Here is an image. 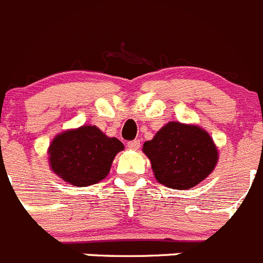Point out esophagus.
<instances>
[{
	"instance_id": "obj_1",
	"label": "esophagus",
	"mask_w": 263,
	"mask_h": 263,
	"mask_svg": "<svg viewBox=\"0 0 263 263\" xmlns=\"http://www.w3.org/2000/svg\"><path fill=\"white\" fill-rule=\"evenodd\" d=\"M127 147H129L130 150H138V148L141 147V143H139L138 139H134V141L127 142Z\"/></svg>"
}]
</instances>
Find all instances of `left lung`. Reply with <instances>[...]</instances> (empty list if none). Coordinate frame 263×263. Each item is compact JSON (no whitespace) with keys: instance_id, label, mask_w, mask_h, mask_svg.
<instances>
[{"instance_id":"8db88e82","label":"left lung","mask_w":263,"mask_h":263,"mask_svg":"<svg viewBox=\"0 0 263 263\" xmlns=\"http://www.w3.org/2000/svg\"><path fill=\"white\" fill-rule=\"evenodd\" d=\"M158 182L175 190H188L205 179L217 162V148L203 129L168 122L143 143Z\"/></svg>"}]
</instances>
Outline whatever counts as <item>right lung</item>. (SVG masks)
Wrapping results in <instances>:
<instances>
[{
    "mask_svg": "<svg viewBox=\"0 0 263 263\" xmlns=\"http://www.w3.org/2000/svg\"><path fill=\"white\" fill-rule=\"evenodd\" d=\"M124 150L96 126H81L55 137L48 148L52 171L69 184L87 187L108 175L116 154Z\"/></svg>",
    "mask_w": 263,
    "mask_h": 263,
    "instance_id": "obj_1",
    "label": "right lung"
}]
</instances>
